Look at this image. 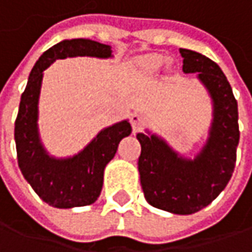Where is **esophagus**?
I'll use <instances>...</instances> for the list:
<instances>
[{
	"mask_svg": "<svg viewBox=\"0 0 252 252\" xmlns=\"http://www.w3.org/2000/svg\"><path fill=\"white\" fill-rule=\"evenodd\" d=\"M129 123H131V126H132L134 132L140 131L141 126H142V124H144V115L140 114V112H134V114H131V117H129Z\"/></svg>",
	"mask_w": 252,
	"mask_h": 252,
	"instance_id": "34e87169",
	"label": "esophagus"
}]
</instances>
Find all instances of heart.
Listing matches in <instances>:
<instances>
[{
    "label": "heart",
    "instance_id": "b5f03b06",
    "mask_svg": "<svg viewBox=\"0 0 252 252\" xmlns=\"http://www.w3.org/2000/svg\"><path fill=\"white\" fill-rule=\"evenodd\" d=\"M142 65L147 68H157L159 65V63H161V58L159 57H157V55H150V57H145L142 61Z\"/></svg>",
    "mask_w": 252,
    "mask_h": 252
}]
</instances>
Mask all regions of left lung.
Wrapping results in <instances>:
<instances>
[{"instance_id": "1", "label": "left lung", "mask_w": 252, "mask_h": 252, "mask_svg": "<svg viewBox=\"0 0 252 252\" xmlns=\"http://www.w3.org/2000/svg\"><path fill=\"white\" fill-rule=\"evenodd\" d=\"M185 74L197 72L214 102L210 137L192 161L180 157L157 135L138 134L141 187L150 205L188 215L202 210L227 187L237 161L240 141L238 105L231 85L213 60L180 48Z\"/></svg>"}]
</instances>
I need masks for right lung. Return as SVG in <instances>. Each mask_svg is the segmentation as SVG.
Listing matches in <instances>:
<instances>
[{"instance_id": "right-lung-1", "label": "right lung", "mask_w": 252, "mask_h": 252, "mask_svg": "<svg viewBox=\"0 0 252 252\" xmlns=\"http://www.w3.org/2000/svg\"><path fill=\"white\" fill-rule=\"evenodd\" d=\"M111 47L91 39H65L44 52L31 69L21 95L15 120V145L20 170L38 197L55 208L84 207L95 202L101 194L104 168L111 161L120 141L131 134L128 121L102 129L80 154L57 159L50 157L38 135V98L42 72L55 60L88 55L110 58Z\"/></svg>"}]
</instances>
